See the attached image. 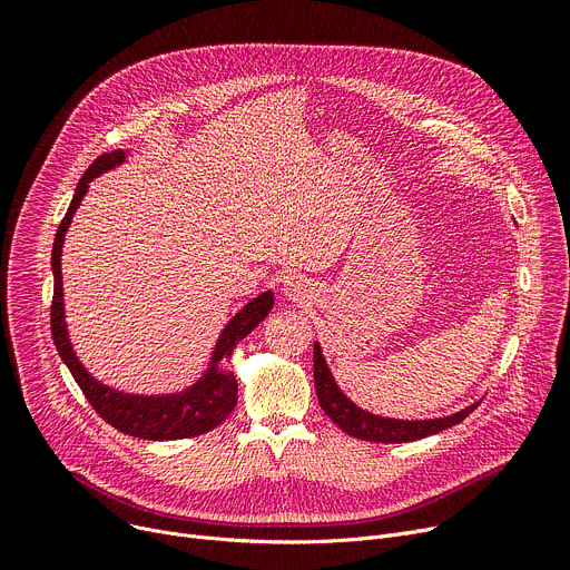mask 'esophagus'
<instances>
[{
    "instance_id": "esophagus-1",
    "label": "esophagus",
    "mask_w": 570,
    "mask_h": 570,
    "mask_svg": "<svg viewBox=\"0 0 570 570\" xmlns=\"http://www.w3.org/2000/svg\"><path fill=\"white\" fill-rule=\"evenodd\" d=\"M284 293H286L288 301H305V297H309V288H307V284L301 277L286 279Z\"/></svg>"
}]
</instances>
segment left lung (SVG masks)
<instances>
[{
	"label": "left lung",
	"mask_w": 570,
	"mask_h": 570,
	"mask_svg": "<svg viewBox=\"0 0 570 570\" xmlns=\"http://www.w3.org/2000/svg\"><path fill=\"white\" fill-rule=\"evenodd\" d=\"M314 383H316V395L321 409L327 413L331 421L344 430L346 434L363 439V441H376V443H406L425 439L430 434H436L441 430L453 428L462 423L464 417L478 406H466L460 413H453L448 417H436V421H391V417H379L363 409H357L353 402H348L342 393L337 383L333 381L331 370H327L321 346H314Z\"/></svg>",
	"instance_id": "1"
}]
</instances>
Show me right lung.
I'll return each mask as SVG.
<instances>
[{
    "instance_id": "1",
    "label": "right lung",
    "mask_w": 570,
    "mask_h": 570,
    "mask_svg": "<svg viewBox=\"0 0 570 570\" xmlns=\"http://www.w3.org/2000/svg\"><path fill=\"white\" fill-rule=\"evenodd\" d=\"M125 161V153H106L95 159V164L85 170L80 183L76 187L73 200L67 209V215L59 224L52 243V275H55V291H52V305H50V327H52V342L67 363L71 376L80 385L85 400L92 404V409L104 417L108 425L115 430L125 432L129 436L149 439V441H170V439H189L215 430L222 421H226L228 413L235 409L237 402V381L235 376L224 367V361H228L235 344L245 340L254 327L273 309L275 297L273 293H263L258 297L230 318V323L224 327V333L217 342L213 363H209L207 374L189 391L168 397H136L115 393L110 387L101 385L85 372V367L78 363V357L71 348L67 323H65V303H62V245L65 233L73 219V213L78 209L82 196L87 194L89 183L104 170H110L112 166Z\"/></svg>"
}]
</instances>
